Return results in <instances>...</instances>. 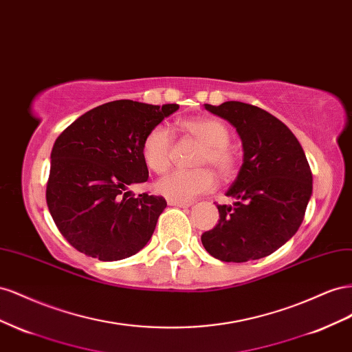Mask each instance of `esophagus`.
<instances>
[{
    "mask_svg": "<svg viewBox=\"0 0 352 352\" xmlns=\"http://www.w3.org/2000/svg\"><path fill=\"white\" fill-rule=\"evenodd\" d=\"M168 205L169 206H177V208H188V206H192V202H178V200L168 199Z\"/></svg>",
    "mask_w": 352,
    "mask_h": 352,
    "instance_id": "34e87169",
    "label": "esophagus"
}]
</instances>
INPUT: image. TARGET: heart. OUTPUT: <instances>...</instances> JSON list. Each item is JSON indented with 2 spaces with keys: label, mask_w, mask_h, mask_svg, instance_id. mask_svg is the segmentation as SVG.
Masks as SVG:
<instances>
[{
  "label": "heart",
  "mask_w": 352,
  "mask_h": 352,
  "mask_svg": "<svg viewBox=\"0 0 352 352\" xmlns=\"http://www.w3.org/2000/svg\"><path fill=\"white\" fill-rule=\"evenodd\" d=\"M182 128L187 134L204 144L199 153L196 166H212L223 179H232L237 170L239 156L236 150L228 144V128L214 118H195L182 122ZM173 134L165 125H156L146 134L142 146V153L146 165L157 174H162L173 164ZM217 179L209 168H197L192 170L178 169L166 177L160 178L157 192L178 202H192L200 195L214 190Z\"/></svg>",
  "instance_id": "heart-1"
}]
</instances>
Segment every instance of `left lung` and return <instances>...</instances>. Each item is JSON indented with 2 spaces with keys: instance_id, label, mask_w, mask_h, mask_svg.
<instances>
[{
  "instance_id": "obj_1",
  "label": "left lung",
  "mask_w": 352,
  "mask_h": 352,
  "mask_svg": "<svg viewBox=\"0 0 352 352\" xmlns=\"http://www.w3.org/2000/svg\"><path fill=\"white\" fill-rule=\"evenodd\" d=\"M205 107L236 126L243 165L227 192L234 205H217L218 224L202 234V243L224 263L271 255L298 232L313 193L304 150L282 120L264 109L242 102Z\"/></svg>"
}]
</instances>
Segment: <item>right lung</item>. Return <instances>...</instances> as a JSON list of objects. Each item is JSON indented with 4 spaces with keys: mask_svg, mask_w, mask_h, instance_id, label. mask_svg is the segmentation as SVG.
Instances as JSON below:
<instances>
[{
    "mask_svg": "<svg viewBox=\"0 0 352 352\" xmlns=\"http://www.w3.org/2000/svg\"><path fill=\"white\" fill-rule=\"evenodd\" d=\"M177 109L116 100L79 116L57 137L47 205L58 232L79 252L119 261L152 237L165 199L147 192L135 197L128 188L148 178L146 134Z\"/></svg>",
    "mask_w": 352,
    "mask_h": 352,
    "instance_id": "add662e5",
    "label": "right lung"
}]
</instances>
